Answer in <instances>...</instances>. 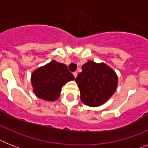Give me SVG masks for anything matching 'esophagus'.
I'll return each instance as SVG.
<instances>
[{
    "mask_svg": "<svg viewBox=\"0 0 148 148\" xmlns=\"http://www.w3.org/2000/svg\"><path fill=\"white\" fill-rule=\"evenodd\" d=\"M73 75H74V77H75V78H76L77 75H78V73H77L76 72H74V73H73Z\"/></svg>",
    "mask_w": 148,
    "mask_h": 148,
    "instance_id": "1",
    "label": "esophagus"
}]
</instances>
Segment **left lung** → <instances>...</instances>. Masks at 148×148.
I'll use <instances>...</instances> for the list:
<instances>
[{"instance_id": "left-lung-1", "label": "left lung", "mask_w": 148, "mask_h": 148, "mask_svg": "<svg viewBox=\"0 0 148 148\" xmlns=\"http://www.w3.org/2000/svg\"><path fill=\"white\" fill-rule=\"evenodd\" d=\"M75 82L80 90L81 101L89 107H99L116 92L118 75L104 63L88 61L82 66Z\"/></svg>"}]
</instances>
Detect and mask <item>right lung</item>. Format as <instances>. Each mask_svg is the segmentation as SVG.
Listing matches in <instances>:
<instances>
[{
	"label": "right lung",
	"mask_w": 148,
	"mask_h": 148,
	"mask_svg": "<svg viewBox=\"0 0 148 148\" xmlns=\"http://www.w3.org/2000/svg\"><path fill=\"white\" fill-rule=\"evenodd\" d=\"M74 79L66 65L55 60L37 68L31 75L32 91L38 98L47 101L58 99L63 86Z\"/></svg>",
	"instance_id": "1"
}]
</instances>
